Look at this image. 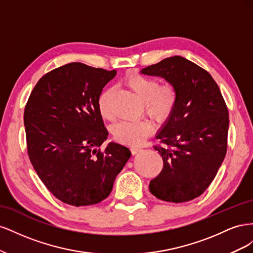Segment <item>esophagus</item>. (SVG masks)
<instances>
[{"label":"esophagus","instance_id":"esophagus-1","mask_svg":"<svg viewBox=\"0 0 253 253\" xmlns=\"http://www.w3.org/2000/svg\"><path fill=\"white\" fill-rule=\"evenodd\" d=\"M140 151H141V149L138 148V147H132V148H131V152H132L133 155H134V154H137V153H139Z\"/></svg>","mask_w":253,"mask_h":253}]
</instances>
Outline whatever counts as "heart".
Returning a JSON list of instances; mask_svg holds the SVG:
<instances>
[{
  "label": "heart",
  "instance_id": "b5f03b06",
  "mask_svg": "<svg viewBox=\"0 0 253 253\" xmlns=\"http://www.w3.org/2000/svg\"><path fill=\"white\" fill-rule=\"evenodd\" d=\"M126 84L144 103V109L150 117L156 121H165L172 114L177 102V90L172 83L159 84L155 78L134 74L126 78ZM113 89L103 90L98 99V109L106 120H113L115 115L111 109ZM153 132V126L148 120L136 122L122 121L113 127V135L118 141L137 145Z\"/></svg>",
  "mask_w": 253,
  "mask_h": 253
}]
</instances>
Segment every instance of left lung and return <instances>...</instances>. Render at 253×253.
Instances as JSON below:
<instances>
[{
    "label": "left lung",
    "instance_id": "8db88e82",
    "mask_svg": "<svg viewBox=\"0 0 253 253\" xmlns=\"http://www.w3.org/2000/svg\"><path fill=\"white\" fill-rule=\"evenodd\" d=\"M177 90V102L154 145L164 168L150 181V192L169 203L202 195L215 177L227 152L229 113L211 75L186 58L174 56L142 68Z\"/></svg>",
    "mask_w": 253,
    "mask_h": 253
}]
</instances>
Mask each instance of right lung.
<instances>
[{
  "mask_svg": "<svg viewBox=\"0 0 253 253\" xmlns=\"http://www.w3.org/2000/svg\"><path fill=\"white\" fill-rule=\"evenodd\" d=\"M116 71L73 62L45 74L24 111L27 153L53 196L76 207L95 205L111 193L115 178L131 157L110 142L98 99Z\"/></svg>",
  "mask_w": 253,
  "mask_h": 253,
  "instance_id": "add662e5",
  "label": "right lung"
}]
</instances>
